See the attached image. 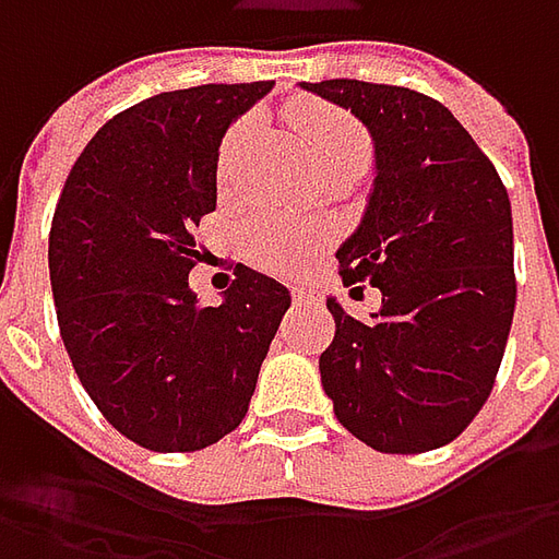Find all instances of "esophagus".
Returning a JSON list of instances; mask_svg holds the SVG:
<instances>
[{
    "label": "esophagus",
    "instance_id": "obj_1",
    "mask_svg": "<svg viewBox=\"0 0 559 559\" xmlns=\"http://www.w3.org/2000/svg\"><path fill=\"white\" fill-rule=\"evenodd\" d=\"M292 301H295V305H311V301H317V298H313V292L295 289L292 292Z\"/></svg>",
    "mask_w": 559,
    "mask_h": 559
}]
</instances>
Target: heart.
I'll return each instance as SVG.
<instances>
[{
	"mask_svg": "<svg viewBox=\"0 0 559 559\" xmlns=\"http://www.w3.org/2000/svg\"><path fill=\"white\" fill-rule=\"evenodd\" d=\"M289 118L301 140L308 145V155L320 170L335 167H360L370 164V136L348 111L320 102H298L289 108ZM254 133V118H239L221 145V180H229L236 162L246 148L248 136ZM333 233L317 224H292L273 214H261L246 226V254L251 264L273 270V273H301L311 264L317 251L330 246Z\"/></svg>",
	"mask_w": 559,
	"mask_h": 559,
	"instance_id": "obj_1",
	"label": "heart"
}]
</instances>
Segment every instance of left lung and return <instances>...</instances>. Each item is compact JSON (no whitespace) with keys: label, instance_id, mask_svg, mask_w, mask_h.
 <instances>
[{"label":"left lung","instance_id":"1","mask_svg":"<svg viewBox=\"0 0 559 559\" xmlns=\"http://www.w3.org/2000/svg\"><path fill=\"white\" fill-rule=\"evenodd\" d=\"M367 123L376 186L338 248L345 286L382 292L373 320L333 298L320 379L338 423L382 454L454 441L495 389L516 308L513 217L483 148L441 102L364 80L305 83ZM364 289V286H360Z\"/></svg>","mask_w":559,"mask_h":559}]
</instances>
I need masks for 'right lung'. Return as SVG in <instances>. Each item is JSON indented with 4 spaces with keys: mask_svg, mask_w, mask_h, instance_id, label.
<instances>
[{
    "mask_svg": "<svg viewBox=\"0 0 559 559\" xmlns=\"http://www.w3.org/2000/svg\"><path fill=\"white\" fill-rule=\"evenodd\" d=\"M270 86L204 83L120 111L55 204L49 276L68 357L102 417L148 451H202L246 419L292 305L283 283L242 264L217 308L189 289L221 140Z\"/></svg>",
    "mask_w": 559,
    "mask_h": 559,
    "instance_id": "add662e5",
    "label": "right lung"
}]
</instances>
